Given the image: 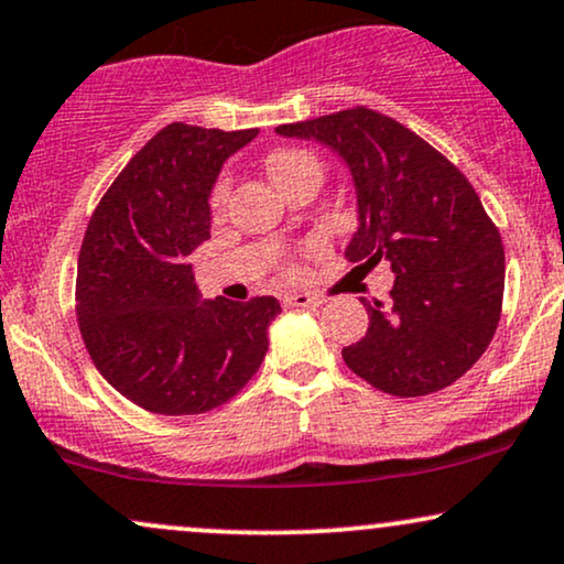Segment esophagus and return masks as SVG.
<instances>
[{"mask_svg":"<svg viewBox=\"0 0 564 564\" xmlns=\"http://www.w3.org/2000/svg\"><path fill=\"white\" fill-rule=\"evenodd\" d=\"M283 304H286V307H317V304H323V300L315 294H302V291H294V294L283 296Z\"/></svg>","mask_w":564,"mask_h":564,"instance_id":"1","label":"esophagus"}]
</instances>
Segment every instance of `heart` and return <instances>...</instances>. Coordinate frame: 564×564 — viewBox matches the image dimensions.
<instances>
[{"mask_svg":"<svg viewBox=\"0 0 564 564\" xmlns=\"http://www.w3.org/2000/svg\"><path fill=\"white\" fill-rule=\"evenodd\" d=\"M264 167H268L270 178H273L281 188L291 186V183L302 178V175H310V173L323 175L321 160H317L312 152H307V149H296V147H283V149H275V152H270L268 158H264ZM228 186H230L228 173H223L220 178L215 181L213 192H209V205H213V209H220L226 205ZM296 273H300V270L291 264L289 275H296Z\"/></svg>","mask_w":564,"mask_h":564,"instance_id":"1","label":"heart"}]
</instances>
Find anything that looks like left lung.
I'll use <instances>...</instances> for the list:
<instances>
[{
  "instance_id": "obj_1",
  "label": "left lung",
  "mask_w": 564,
  "mask_h": 564,
  "mask_svg": "<svg viewBox=\"0 0 564 564\" xmlns=\"http://www.w3.org/2000/svg\"><path fill=\"white\" fill-rule=\"evenodd\" d=\"M275 131L341 154L359 207L347 260H383L397 275L389 307L362 300L370 325L341 349L349 370L391 397H425L463 378L497 334L505 296V247L473 183L415 131L368 107Z\"/></svg>"
}]
</instances>
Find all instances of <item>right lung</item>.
Segmentation results:
<instances>
[{
    "label": "right lung",
    "mask_w": 564,
    "mask_h": 564,
    "mask_svg": "<svg viewBox=\"0 0 564 564\" xmlns=\"http://www.w3.org/2000/svg\"><path fill=\"white\" fill-rule=\"evenodd\" d=\"M257 128L171 123L154 133L88 220L76 315L88 357L128 402L154 415H202L252 381L281 312L273 296L196 300L192 252L209 239L220 165Z\"/></svg>",
    "instance_id": "right-lung-1"
}]
</instances>
